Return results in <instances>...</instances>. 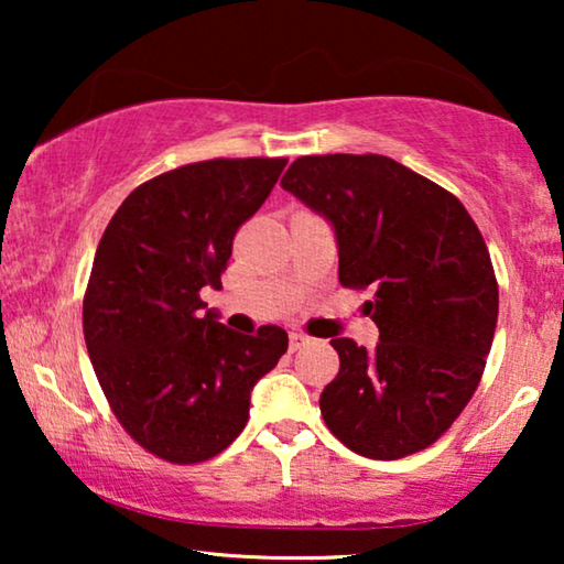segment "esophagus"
Here are the masks:
<instances>
[{
  "instance_id": "34e87169",
  "label": "esophagus",
  "mask_w": 564,
  "mask_h": 564,
  "mask_svg": "<svg viewBox=\"0 0 564 564\" xmlns=\"http://www.w3.org/2000/svg\"><path fill=\"white\" fill-rule=\"evenodd\" d=\"M313 338L307 336V334H303V330H292L290 334V351H297V349H303L305 344H311Z\"/></svg>"
}]
</instances>
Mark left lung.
<instances>
[{"mask_svg": "<svg viewBox=\"0 0 564 564\" xmlns=\"http://www.w3.org/2000/svg\"><path fill=\"white\" fill-rule=\"evenodd\" d=\"M282 187L330 220L338 282L375 290V351L330 338L338 375L321 392L330 434L369 459L426 449L480 384L498 323L488 246L452 192L377 153L292 161Z\"/></svg>", "mask_w": 564, "mask_h": 564, "instance_id": "8db88e82", "label": "left lung"}]
</instances>
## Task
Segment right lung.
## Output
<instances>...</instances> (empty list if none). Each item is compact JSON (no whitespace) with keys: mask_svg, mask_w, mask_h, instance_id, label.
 <instances>
[{"mask_svg":"<svg viewBox=\"0 0 564 564\" xmlns=\"http://www.w3.org/2000/svg\"><path fill=\"white\" fill-rule=\"evenodd\" d=\"M288 159H210L164 172L107 223L84 292V341L115 419L174 465L220 454L249 421L251 390L288 351L280 326L236 334L203 315L236 230Z\"/></svg>","mask_w":564,"mask_h":564,"instance_id":"1","label":"right lung"}]
</instances>
